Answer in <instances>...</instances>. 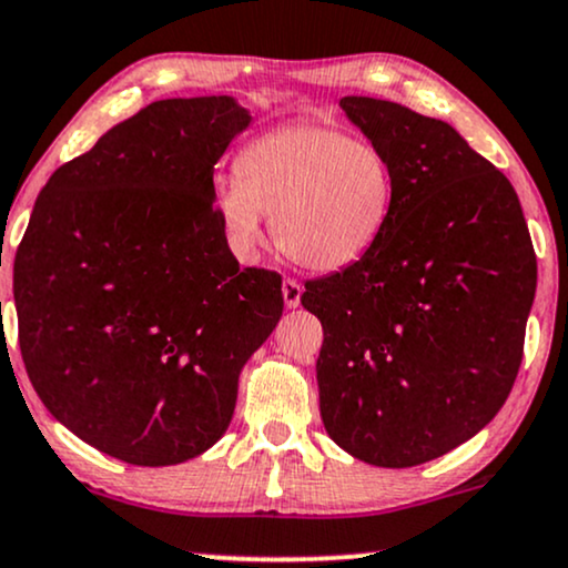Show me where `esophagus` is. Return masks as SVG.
<instances>
[{"instance_id": "1", "label": "esophagus", "mask_w": 568, "mask_h": 568, "mask_svg": "<svg viewBox=\"0 0 568 568\" xmlns=\"http://www.w3.org/2000/svg\"><path fill=\"white\" fill-rule=\"evenodd\" d=\"M301 293H304V288H301L298 280H291V277L283 280V301H285V306L296 308L301 304Z\"/></svg>"}]
</instances>
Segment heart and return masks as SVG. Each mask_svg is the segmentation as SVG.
<instances>
[{
	"instance_id": "b5f03b06",
	"label": "heart",
	"mask_w": 568,
	"mask_h": 568,
	"mask_svg": "<svg viewBox=\"0 0 568 568\" xmlns=\"http://www.w3.org/2000/svg\"><path fill=\"white\" fill-rule=\"evenodd\" d=\"M239 178L217 191L214 210L239 256L260 254L262 217L272 220L285 260L312 272H341L383 241L396 201V170L375 141L298 120L254 139Z\"/></svg>"
}]
</instances>
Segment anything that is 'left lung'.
I'll return each mask as SVG.
<instances>
[{"label":"left lung","instance_id":"obj_1","mask_svg":"<svg viewBox=\"0 0 568 568\" xmlns=\"http://www.w3.org/2000/svg\"><path fill=\"white\" fill-rule=\"evenodd\" d=\"M385 149L396 201L383 241L301 304L322 322L320 414L346 454L404 469L475 437L511 393L537 288L519 196L456 128L343 97Z\"/></svg>","mask_w":568,"mask_h":568}]
</instances>
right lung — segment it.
<instances>
[{
  "mask_svg": "<svg viewBox=\"0 0 568 568\" xmlns=\"http://www.w3.org/2000/svg\"><path fill=\"white\" fill-rule=\"evenodd\" d=\"M248 125L233 97L143 106L49 178L18 246L28 377L60 425L125 464L212 448L283 317V280L239 267L214 210V164Z\"/></svg>",
  "mask_w": 568,
  "mask_h": 568,
  "instance_id": "add662e5",
  "label": "right lung"
}]
</instances>
